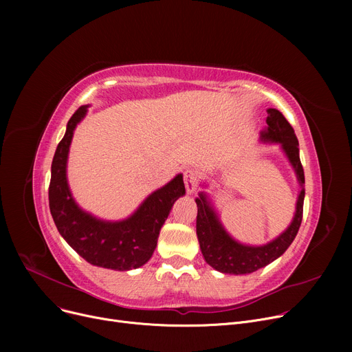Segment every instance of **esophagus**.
<instances>
[{
  "label": "esophagus",
  "instance_id": "esophagus-1",
  "mask_svg": "<svg viewBox=\"0 0 352 352\" xmlns=\"http://www.w3.org/2000/svg\"><path fill=\"white\" fill-rule=\"evenodd\" d=\"M184 182H186V188L188 194H194L198 187V175L192 170H187L184 173Z\"/></svg>",
  "mask_w": 352,
  "mask_h": 352
}]
</instances>
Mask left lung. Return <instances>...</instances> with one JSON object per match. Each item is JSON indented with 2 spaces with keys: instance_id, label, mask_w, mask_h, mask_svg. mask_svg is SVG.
I'll return each instance as SVG.
<instances>
[{
  "instance_id": "8db88e82",
  "label": "left lung",
  "mask_w": 352,
  "mask_h": 352,
  "mask_svg": "<svg viewBox=\"0 0 352 352\" xmlns=\"http://www.w3.org/2000/svg\"><path fill=\"white\" fill-rule=\"evenodd\" d=\"M267 113V126L260 133V141L278 144L292 166L301 188L295 204V212L289 226L272 241L264 245H248L236 241L227 232L208 194L204 191L199 192L195 198L198 207L197 236L199 248L207 264L223 274H251L271 264L291 245L302 221L305 178L300 160L298 140L292 126L278 109L268 108Z\"/></svg>"
}]
</instances>
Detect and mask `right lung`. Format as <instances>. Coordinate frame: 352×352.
<instances>
[{"label":"right lung","mask_w":352,"mask_h":352,"mask_svg":"<svg viewBox=\"0 0 352 352\" xmlns=\"http://www.w3.org/2000/svg\"><path fill=\"white\" fill-rule=\"evenodd\" d=\"M87 111L88 105H82L69 118L65 135L52 158L48 190L52 219L68 245L89 264L116 271L140 268L153 256L161 227L174 202L186 195L182 174L151 192L131 215L121 221H107L87 212L74 199L67 179L72 135Z\"/></svg>","instance_id":"add662e5"}]
</instances>
